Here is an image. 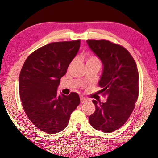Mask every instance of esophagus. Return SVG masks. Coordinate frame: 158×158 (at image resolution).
Segmentation results:
<instances>
[{
  "label": "esophagus",
  "mask_w": 158,
  "mask_h": 158,
  "mask_svg": "<svg viewBox=\"0 0 158 158\" xmlns=\"http://www.w3.org/2000/svg\"><path fill=\"white\" fill-rule=\"evenodd\" d=\"M87 101H88V100H87V98H83V97H81V98H80V102H81V103L87 102Z\"/></svg>",
  "instance_id": "34e87169"
}]
</instances>
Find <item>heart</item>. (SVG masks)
Wrapping results in <instances>:
<instances>
[{
  "label": "heart",
  "mask_w": 158,
  "mask_h": 158,
  "mask_svg": "<svg viewBox=\"0 0 158 158\" xmlns=\"http://www.w3.org/2000/svg\"><path fill=\"white\" fill-rule=\"evenodd\" d=\"M87 63H98L100 64V61L97 58V57H93V56H92V57H89L87 59ZM73 63V62L71 63V64Z\"/></svg>",
  "instance_id": "1"
}]
</instances>
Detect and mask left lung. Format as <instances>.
<instances>
[{
    "label": "left lung",
    "instance_id": "1",
    "mask_svg": "<svg viewBox=\"0 0 158 158\" xmlns=\"http://www.w3.org/2000/svg\"><path fill=\"white\" fill-rule=\"evenodd\" d=\"M90 49L101 59L103 69L99 94L106 102L93 100L95 111L89 117L94 128L103 133L119 129L126 123L139 97V71L132 55L123 46L106 40H87Z\"/></svg>",
    "mask_w": 158,
    "mask_h": 158
}]
</instances>
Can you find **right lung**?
I'll return each instance as SVG.
<instances>
[{"instance_id": "add662e5", "label": "right lung", "mask_w": 158, "mask_h": 158, "mask_svg": "<svg viewBox=\"0 0 158 158\" xmlns=\"http://www.w3.org/2000/svg\"><path fill=\"white\" fill-rule=\"evenodd\" d=\"M80 40L52 42L31 53L22 68L19 92L23 109L31 123L44 132H60L80 103L77 93L57 94L60 79L77 55Z\"/></svg>"}]
</instances>
